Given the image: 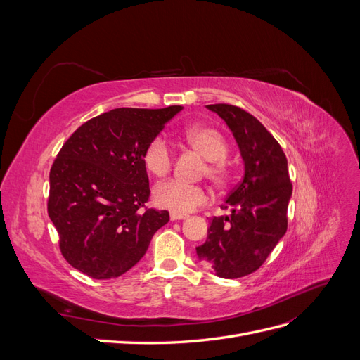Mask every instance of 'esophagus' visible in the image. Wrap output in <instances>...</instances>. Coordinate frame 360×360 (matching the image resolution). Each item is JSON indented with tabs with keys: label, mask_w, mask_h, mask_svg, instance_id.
Returning <instances> with one entry per match:
<instances>
[{
	"label": "esophagus",
	"mask_w": 360,
	"mask_h": 360,
	"mask_svg": "<svg viewBox=\"0 0 360 360\" xmlns=\"http://www.w3.org/2000/svg\"><path fill=\"white\" fill-rule=\"evenodd\" d=\"M169 217H171V221H183V219H186L188 217V214H181V213H171L169 214Z\"/></svg>",
	"instance_id": "34e87169"
}]
</instances>
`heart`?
Masks as SVG:
<instances>
[{
	"mask_svg": "<svg viewBox=\"0 0 360 360\" xmlns=\"http://www.w3.org/2000/svg\"><path fill=\"white\" fill-rule=\"evenodd\" d=\"M186 143L209 160L205 174L217 184L228 179V168L222 160L228 153L224 135L210 126H192L184 130ZM144 165L156 177H165L172 165V150L163 136H156L144 151ZM153 201L160 209L186 214L209 201V192L200 184H188L179 180L160 183L153 191Z\"/></svg>",
	"mask_w": 360,
	"mask_h": 360,
	"instance_id": "1",
	"label": "heart"
}]
</instances>
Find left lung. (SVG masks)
Masks as SVG:
<instances>
[{
    "instance_id": "8db88e82",
    "label": "left lung",
    "mask_w": 360,
    "mask_h": 360,
    "mask_svg": "<svg viewBox=\"0 0 360 360\" xmlns=\"http://www.w3.org/2000/svg\"><path fill=\"white\" fill-rule=\"evenodd\" d=\"M207 108L233 132L245 174L222 205L231 214L213 217L197 255L216 276L236 279L259 269L284 237L292 184L284 151L254 115L226 103Z\"/></svg>"
}]
</instances>
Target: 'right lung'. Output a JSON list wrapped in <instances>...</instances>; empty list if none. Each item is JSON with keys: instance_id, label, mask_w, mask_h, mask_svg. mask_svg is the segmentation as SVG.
Segmentation results:
<instances>
[{"instance_id": "right-lung-1", "label": "right lung", "mask_w": 360, "mask_h": 360, "mask_svg": "<svg viewBox=\"0 0 360 360\" xmlns=\"http://www.w3.org/2000/svg\"><path fill=\"white\" fill-rule=\"evenodd\" d=\"M181 110L117 108L89 120L61 147L49 174L48 214L72 267L93 279L122 276L168 224L167 210H143L150 195L143 158Z\"/></svg>"}]
</instances>
